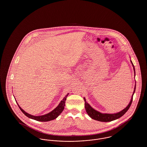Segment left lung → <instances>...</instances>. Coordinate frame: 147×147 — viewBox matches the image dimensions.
Here are the masks:
<instances>
[{"label":"left lung","mask_w":147,"mask_h":147,"mask_svg":"<svg viewBox=\"0 0 147 147\" xmlns=\"http://www.w3.org/2000/svg\"><path fill=\"white\" fill-rule=\"evenodd\" d=\"M131 63L132 64L133 67V69L134 71V76H135V68H134V66L133 65V63L132 62V61H131ZM136 90V85L134 87V90L133 91V95L131 98V100L129 102V104L126 107L125 109H123V110H122L121 111L117 113H114V114H108V113H101L100 112H98L97 111H96L95 110H94V109H92L90 105L86 101V99L84 98V101H85V110L87 112V113L88 114V115L91 117V119L97 120L98 121H101V122H110L113 120H115L116 119H119L121 117H122L125 113H126L127 110L129 109V108L130 107L131 105L132 104V101H133V96L134 92Z\"/></svg>","instance_id":"1"}]
</instances>
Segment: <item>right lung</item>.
<instances>
[{"mask_svg":"<svg viewBox=\"0 0 147 147\" xmlns=\"http://www.w3.org/2000/svg\"><path fill=\"white\" fill-rule=\"evenodd\" d=\"M69 94H67L63 98V100L61 101V102L59 103V104L58 106L56 107L55 109H54L53 111H52L51 112H49V113L45 115H42L40 116H32L31 115H30L28 113L25 112V111H24L21 107L19 106L20 110L23 113H24L25 115H26L27 117H28L30 119H33L38 121H41V122H47V121H49L51 120H53L54 119H56L61 113L64 110V107L65 106V100L67 99V97L68 96Z\"/></svg>","mask_w":147,"mask_h":147,"instance_id":"1","label":"right lung"}]
</instances>
